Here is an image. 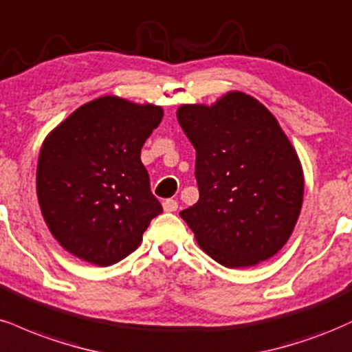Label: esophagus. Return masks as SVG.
Masks as SVG:
<instances>
[{
	"label": "esophagus",
	"instance_id": "esophagus-1",
	"mask_svg": "<svg viewBox=\"0 0 352 352\" xmlns=\"http://www.w3.org/2000/svg\"><path fill=\"white\" fill-rule=\"evenodd\" d=\"M163 209L166 210V212H175L177 209V202L175 199H166L163 202Z\"/></svg>",
	"mask_w": 352,
	"mask_h": 352
}]
</instances>
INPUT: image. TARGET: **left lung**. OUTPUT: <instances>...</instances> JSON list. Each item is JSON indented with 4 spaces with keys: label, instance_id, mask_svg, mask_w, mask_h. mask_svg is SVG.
Returning <instances> with one entry per match:
<instances>
[{
    "label": "left lung",
    "instance_id": "obj_1",
    "mask_svg": "<svg viewBox=\"0 0 352 352\" xmlns=\"http://www.w3.org/2000/svg\"><path fill=\"white\" fill-rule=\"evenodd\" d=\"M177 122L196 148L199 201L179 216L210 258L258 265L288 242L303 204L296 150L272 111L230 90L210 105L184 103Z\"/></svg>",
    "mask_w": 352,
    "mask_h": 352
}]
</instances>
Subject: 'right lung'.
I'll use <instances>...</instances> for the list:
<instances>
[{"label":"right lung","mask_w":352,"mask_h":352,"mask_svg":"<svg viewBox=\"0 0 352 352\" xmlns=\"http://www.w3.org/2000/svg\"><path fill=\"white\" fill-rule=\"evenodd\" d=\"M163 109L117 95L87 102L45 136L36 171L41 212L60 247L109 267L138 249L161 214L142 148Z\"/></svg>","instance_id":"1"}]
</instances>
